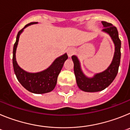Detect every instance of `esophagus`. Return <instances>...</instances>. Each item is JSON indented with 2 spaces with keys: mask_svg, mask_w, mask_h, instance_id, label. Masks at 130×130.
Instances as JSON below:
<instances>
[{
  "mask_svg": "<svg viewBox=\"0 0 130 130\" xmlns=\"http://www.w3.org/2000/svg\"><path fill=\"white\" fill-rule=\"evenodd\" d=\"M66 52H67V54H68V57H71L72 55L74 54V53L75 52V50L74 48L70 47L67 49V51H66Z\"/></svg>",
  "mask_w": 130,
  "mask_h": 130,
  "instance_id": "34e87169",
  "label": "esophagus"
}]
</instances>
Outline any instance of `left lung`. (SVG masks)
Instances as JSON below:
<instances>
[{
  "label": "left lung",
  "mask_w": 130,
  "mask_h": 130,
  "mask_svg": "<svg viewBox=\"0 0 130 130\" xmlns=\"http://www.w3.org/2000/svg\"><path fill=\"white\" fill-rule=\"evenodd\" d=\"M104 26L102 32L109 35L115 45L114 56L111 64L104 72L96 73L92 77H87L81 69V63L77 57L73 55L72 60L74 64V73L77 85L81 90L88 92H95L104 90L113 81L117 76L120 62L121 41L119 38V32L115 26L109 23L102 21Z\"/></svg>",
  "instance_id": "1"
}]
</instances>
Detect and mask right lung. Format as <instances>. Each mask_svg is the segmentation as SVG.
Returning a JSON list of instances; mask_svg holds the SVG:
<instances>
[{"label":"right lung","mask_w":130,"mask_h":130,"mask_svg":"<svg viewBox=\"0 0 130 130\" xmlns=\"http://www.w3.org/2000/svg\"><path fill=\"white\" fill-rule=\"evenodd\" d=\"M38 22L27 24L23 29L19 31L13 49V66L17 79L21 85L28 91L34 94H45L51 92L57 85V77L61 71L64 62L68 59L67 54L65 53L58 57L53 62L49 67L36 73H30L26 72L18 65L16 60V50L18 47L19 36L24 29L31 25L37 24Z\"/></svg>","instance_id":"obj_1"}]
</instances>
